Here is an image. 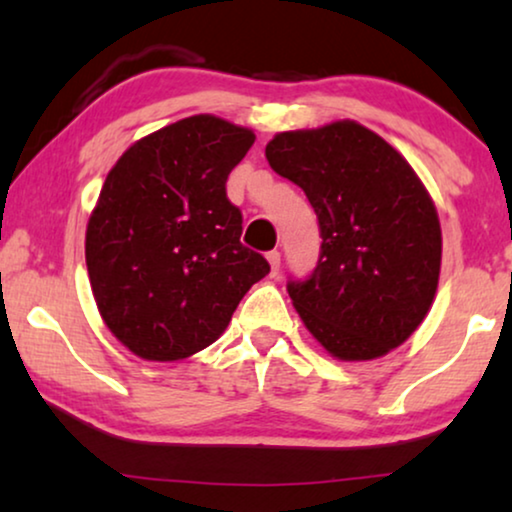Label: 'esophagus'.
Wrapping results in <instances>:
<instances>
[{
    "label": "esophagus",
    "instance_id": "1",
    "mask_svg": "<svg viewBox=\"0 0 512 512\" xmlns=\"http://www.w3.org/2000/svg\"><path fill=\"white\" fill-rule=\"evenodd\" d=\"M266 259H269V264H271V273L278 275V271H280V253H278V250H271V253H266Z\"/></svg>",
    "mask_w": 512,
    "mask_h": 512
}]
</instances>
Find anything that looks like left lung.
I'll return each mask as SVG.
<instances>
[{"label": "left lung", "instance_id": "8db88e82", "mask_svg": "<svg viewBox=\"0 0 512 512\" xmlns=\"http://www.w3.org/2000/svg\"><path fill=\"white\" fill-rule=\"evenodd\" d=\"M266 159L319 218L316 269L287 285L305 328L339 360L401 346L431 310L442 262L440 221L415 170L355 120L275 134Z\"/></svg>", "mask_w": 512, "mask_h": 512}]
</instances>
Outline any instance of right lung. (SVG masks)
<instances>
[{
	"mask_svg": "<svg viewBox=\"0 0 512 512\" xmlns=\"http://www.w3.org/2000/svg\"><path fill=\"white\" fill-rule=\"evenodd\" d=\"M255 134L200 113L136 141L109 170L86 227V266L107 328L143 360L214 344L271 271L241 243L225 182Z\"/></svg>",
	"mask_w": 512,
	"mask_h": 512,
	"instance_id": "obj_1",
	"label": "right lung"
}]
</instances>
